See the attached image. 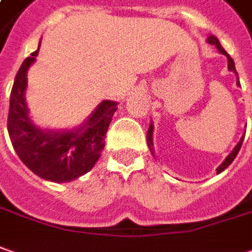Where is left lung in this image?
I'll return each instance as SVG.
<instances>
[{"mask_svg":"<svg viewBox=\"0 0 252 252\" xmlns=\"http://www.w3.org/2000/svg\"><path fill=\"white\" fill-rule=\"evenodd\" d=\"M207 42H210L211 45H214V47H215V48H217V49H218V51H220V54H223V55H225V56H226V58H227V63H229V64H227V67H229V70H230V71H233V73H236V74H237V71H236V67H234L233 59H232V58L229 56V54H227L226 51H225V49L222 48V45H220V41H218V38H217V37H212V35H211V37H208V40H207ZM237 80H239V78H237ZM237 85H240V83H239V81H237ZM152 133H153V126H149L148 135H146V140H148V146H149V149H150V152L153 153ZM243 139H244V136H243V138H241V139H240V142H239V143L236 145V148L233 149V152H232V153H230V155L227 156L226 158H225V161L222 162L220 167H218V169H217V172H218V174H220V172H222V171H223V169H225V168H227V167H229V165L232 164V161H233L234 158H236V156H237V153H239V150H240V148H241V145H243Z\"/></svg>","mask_w":252,"mask_h":252,"instance_id":"8db88e82","label":"left lung"}]
</instances>
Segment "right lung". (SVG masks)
I'll list each match as a JSON object with an SVG mask.
<instances>
[{
	"label": "right lung",
	"mask_w": 252,
	"mask_h": 252,
	"mask_svg": "<svg viewBox=\"0 0 252 252\" xmlns=\"http://www.w3.org/2000/svg\"><path fill=\"white\" fill-rule=\"evenodd\" d=\"M38 49L26 58L15 77L9 100L8 133L19 158L35 175L52 182H70L87 174L100 157L117 103L103 100L87 124L71 132H51L35 128L29 120L25 90L27 70L35 61Z\"/></svg>",
	"instance_id": "right-lung-1"
}]
</instances>
